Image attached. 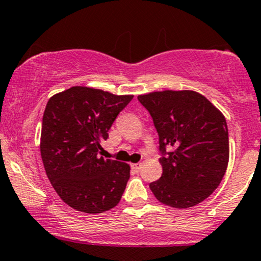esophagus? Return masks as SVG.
Segmentation results:
<instances>
[{"instance_id":"obj_1","label":"esophagus","mask_w":261,"mask_h":261,"mask_svg":"<svg viewBox=\"0 0 261 261\" xmlns=\"http://www.w3.org/2000/svg\"><path fill=\"white\" fill-rule=\"evenodd\" d=\"M141 167H142V164H141V163H133V164H131V168H133L135 172H139V170L141 169Z\"/></svg>"}]
</instances>
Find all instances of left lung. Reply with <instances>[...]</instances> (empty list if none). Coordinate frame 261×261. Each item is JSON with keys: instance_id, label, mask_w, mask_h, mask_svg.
<instances>
[{"instance_id": "left-lung-1", "label": "left lung", "mask_w": 261, "mask_h": 261, "mask_svg": "<svg viewBox=\"0 0 261 261\" xmlns=\"http://www.w3.org/2000/svg\"><path fill=\"white\" fill-rule=\"evenodd\" d=\"M160 136L162 176L149 184L158 201L174 208L197 205L216 190L229 160L226 118L194 91L141 94ZM175 148L166 152L165 147Z\"/></svg>"}]
</instances>
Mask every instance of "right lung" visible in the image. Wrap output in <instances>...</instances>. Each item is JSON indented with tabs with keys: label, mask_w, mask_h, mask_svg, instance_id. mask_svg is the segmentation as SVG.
Returning a JSON list of instances; mask_svg holds the SVG:
<instances>
[{
	"label": "right lung",
	"mask_w": 261,
	"mask_h": 261,
	"mask_svg": "<svg viewBox=\"0 0 261 261\" xmlns=\"http://www.w3.org/2000/svg\"><path fill=\"white\" fill-rule=\"evenodd\" d=\"M133 98L74 86L47 101L41 126V160L53 188L70 207L100 214L120 201L130 166L104 160L98 152L116 116Z\"/></svg>",
	"instance_id": "right-lung-1"
}]
</instances>
